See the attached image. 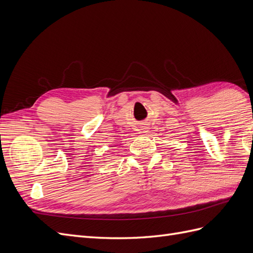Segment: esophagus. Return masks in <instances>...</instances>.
Returning a JSON list of instances; mask_svg holds the SVG:
<instances>
[{
    "label": "esophagus",
    "instance_id": "obj_1",
    "mask_svg": "<svg viewBox=\"0 0 253 253\" xmlns=\"http://www.w3.org/2000/svg\"><path fill=\"white\" fill-rule=\"evenodd\" d=\"M141 129H142V131H143V132L145 133V132H147V131H148V127H145V126H142V128H141Z\"/></svg>",
    "mask_w": 253,
    "mask_h": 253
}]
</instances>
